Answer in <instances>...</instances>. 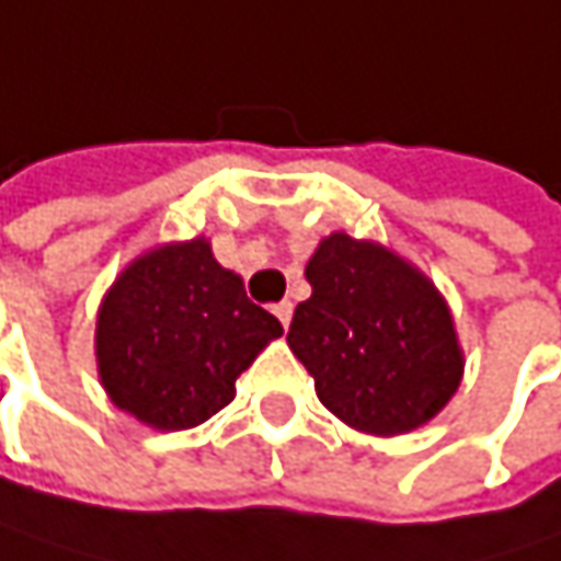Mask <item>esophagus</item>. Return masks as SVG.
I'll return each mask as SVG.
<instances>
[{"instance_id": "34e87169", "label": "esophagus", "mask_w": 561, "mask_h": 561, "mask_svg": "<svg viewBox=\"0 0 561 561\" xmlns=\"http://www.w3.org/2000/svg\"><path fill=\"white\" fill-rule=\"evenodd\" d=\"M273 313L279 317V323L288 330V323H291V313H295V305L291 301H279L276 308H273Z\"/></svg>"}]
</instances>
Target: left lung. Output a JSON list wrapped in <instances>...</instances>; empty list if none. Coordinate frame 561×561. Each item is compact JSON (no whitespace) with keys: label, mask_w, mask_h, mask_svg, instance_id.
<instances>
[{"label":"left lung","mask_w":561,"mask_h":561,"mask_svg":"<svg viewBox=\"0 0 561 561\" xmlns=\"http://www.w3.org/2000/svg\"><path fill=\"white\" fill-rule=\"evenodd\" d=\"M305 276L288 348L320 403L365 435H407L432 422L463 380V348L445 295L378 241L327 234Z\"/></svg>","instance_id":"1"}]
</instances>
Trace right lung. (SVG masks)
<instances>
[{
  "label": "right lung",
  "instance_id": "right-lung-1",
  "mask_svg": "<svg viewBox=\"0 0 561 561\" xmlns=\"http://www.w3.org/2000/svg\"><path fill=\"white\" fill-rule=\"evenodd\" d=\"M282 323L215 260L209 238L139 253L104 291L94 323L98 378L116 410L154 432L203 425Z\"/></svg>",
  "mask_w": 561,
  "mask_h": 561
}]
</instances>
